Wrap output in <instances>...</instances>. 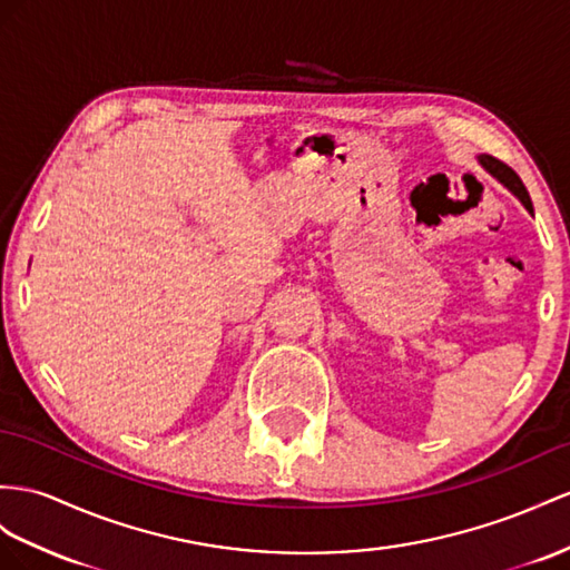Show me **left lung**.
Wrapping results in <instances>:
<instances>
[{
    "instance_id": "1",
    "label": "left lung",
    "mask_w": 570,
    "mask_h": 570,
    "mask_svg": "<svg viewBox=\"0 0 570 570\" xmlns=\"http://www.w3.org/2000/svg\"><path fill=\"white\" fill-rule=\"evenodd\" d=\"M479 164L484 166L495 180H501L510 193H513L522 204H524V209H528L530 214H532V199H530V195H528V189H524V185H522V180L518 178V173L513 170V168H508L503 160H499V158H493V156H479Z\"/></svg>"
}]
</instances>
